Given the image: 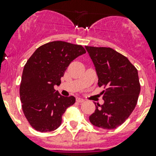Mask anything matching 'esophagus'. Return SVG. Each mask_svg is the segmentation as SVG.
Returning <instances> with one entry per match:
<instances>
[{
	"label": "esophagus",
	"instance_id": "34e87169",
	"mask_svg": "<svg viewBox=\"0 0 156 156\" xmlns=\"http://www.w3.org/2000/svg\"><path fill=\"white\" fill-rule=\"evenodd\" d=\"M76 101H77V102H83L85 101V100L83 99V98H76Z\"/></svg>",
	"mask_w": 156,
	"mask_h": 156
}]
</instances>
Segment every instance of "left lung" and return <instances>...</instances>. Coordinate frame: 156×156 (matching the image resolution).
<instances>
[{"instance_id":"obj_1","label":"left lung","mask_w":156,"mask_h":156,"mask_svg":"<svg viewBox=\"0 0 156 156\" xmlns=\"http://www.w3.org/2000/svg\"><path fill=\"white\" fill-rule=\"evenodd\" d=\"M96 74L104 103L95 104L89 119L94 126L107 130L122 125L137 104L140 93L138 70L122 54L108 47L85 46Z\"/></svg>"}]
</instances>
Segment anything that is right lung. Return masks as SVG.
<instances>
[{
	"mask_svg": "<svg viewBox=\"0 0 156 156\" xmlns=\"http://www.w3.org/2000/svg\"><path fill=\"white\" fill-rule=\"evenodd\" d=\"M82 45L62 41L46 43L35 50L24 66L20 97L24 115L40 132L56 130L66 110L75 102L74 96H62L54 86L76 58L85 54Z\"/></svg>",
	"mask_w": 156,
	"mask_h": 156,
	"instance_id": "right-lung-1",
	"label": "right lung"
}]
</instances>
